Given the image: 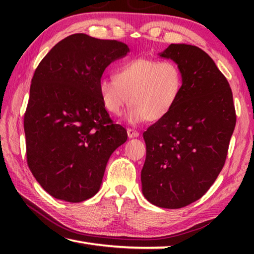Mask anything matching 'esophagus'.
Returning a JSON list of instances; mask_svg holds the SVG:
<instances>
[{
	"mask_svg": "<svg viewBox=\"0 0 254 254\" xmlns=\"http://www.w3.org/2000/svg\"><path fill=\"white\" fill-rule=\"evenodd\" d=\"M127 135L128 137H136L139 136V132H137L136 130H134V128H127Z\"/></svg>",
	"mask_w": 254,
	"mask_h": 254,
	"instance_id": "34e87169",
	"label": "esophagus"
}]
</instances>
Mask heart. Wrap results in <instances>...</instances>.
I'll return each instance as SVG.
<instances>
[{
  "instance_id": "obj_1",
  "label": "heart",
  "mask_w": 254,
  "mask_h": 254,
  "mask_svg": "<svg viewBox=\"0 0 254 254\" xmlns=\"http://www.w3.org/2000/svg\"><path fill=\"white\" fill-rule=\"evenodd\" d=\"M184 88V75L178 64L150 58L127 60L114 77H102L98 92L103 105L120 117L131 104L127 120L132 124L159 121L177 104Z\"/></svg>"
}]
</instances>
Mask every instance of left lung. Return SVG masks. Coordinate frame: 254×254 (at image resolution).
<instances>
[{
	"label": "left lung",
	"instance_id": "8db88e82",
	"mask_svg": "<svg viewBox=\"0 0 254 254\" xmlns=\"http://www.w3.org/2000/svg\"><path fill=\"white\" fill-rule=\"evenodd\" d=\"M160 56L178 64L184 88L174 110L143 133L141 182L150 203L175 209L199 199L216 180L236 114L229 81L204 50L171 44Z\"/></svg>",
	"mask_w": 254,
	"mask_h": 254
}]
</instances>
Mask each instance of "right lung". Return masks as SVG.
I'll list each match as a JSON object with an SVG mask.
<instances>
[{"label": "right lung", "mask_w": 254, "mask_h": 254, "mask_svg": "<svg viewBox=\"0 0 254 254\" xmlns=\"http://www.w3.org/2000/svg\"><path fill=\"white\" fill-rule=\"evenodd\" d=\"M127 53L124 42L75 33L34 70L23 119L27 162L55 198L80 203L93 197L111 154L127 141V130L103 105L98 81Z\"/></svg>", "instance_id": "add662e5"}]
</instances>
